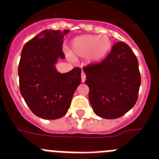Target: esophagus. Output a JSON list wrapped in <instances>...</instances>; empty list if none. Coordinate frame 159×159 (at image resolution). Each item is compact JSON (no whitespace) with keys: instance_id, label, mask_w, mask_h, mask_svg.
I'll return each instance as SVG.
<instances>
[{"instance_id":"1","label":"esophagus","mask_w":159,"mask_h":159,"mask_svg":"<svg viewBox=\"0 0 159 159\" xmlns=\"http://www.w3.org/2000/svg\"><path fill=\"white\" fill-rule=\"evenodd\" d=\"M85 80H86V75L84 74V71H82L81 72V81H82V83H84Z\"/></svg>"}]
</instances>
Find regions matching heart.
<instances>
[{
  "instance_id": "1",
  "label": "heart",
  "mask_w": 159,
  "mask_h": 159,
  "mask_svg": "<svg viewBox=\"0 0 159 159\" xmlns=\"http://www.w3.org/2000/svg\"><path fill=\"white\" fill-rule=\"evenodd\" d=\"M111 46V38L108 34L83 35L71 40L70 52L73 57H87L90 62L97 63L106 57Z\"/></svg>"
}]
</instances>
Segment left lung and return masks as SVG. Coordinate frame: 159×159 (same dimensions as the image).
I'll return each instance as SVG.
<instances>
[{
	"instance_id": "1",
	"label": "left lung",
	"mask_w": 159,
	"mask_h": 159,
	"mask_svg": "<svg viewBox=\"0 0 159 159\" xmlns=\"http://www.w3.org/2000/svg\"><path fill=\"white\" fill-rule=\"evenodd\" d=\"M83 70L89 87V101L96 116L117 119L134 106L141 77L137 58L127 43H115L102 62Z\"/></svg>"
}]
</instances>
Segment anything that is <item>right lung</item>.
<instances>
[{"mask_svg": "<svg viewBox=\"0 0 159 159\" xmlns=\"http://www.w3.org/2000/svg\"><path fill=\"white\" fill-rule=\"evenodd\" d=\"M68 32L46 29L22 49L18 67L20 92L32 113L42 119L63 117L81 82L80 67L60 73L55 66L65 57L63 39Z\"/></svg>", "mask_w": 159, "mask_h": 159, "instance_id": "obj_1", "label": "right lung"}]
</instances>
